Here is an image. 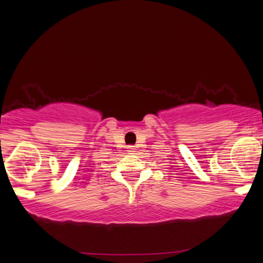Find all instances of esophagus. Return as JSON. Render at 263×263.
<instances>
[{"label":"esophagus","mask_w":263,"mask_h":263,"mask_svg":"<svg viewBox=\"0 0 263 263\" xmlns=\"http://www.w3.org/2000/svg\"><path fill=\"white\" fill-rule=\"evenodd\" d=\"M135 150H136V147L133 146V145H128L127 146V153L128 154H133V153H135Z\"/></svg>","instance_id":"obj_1"}]
</instances>
